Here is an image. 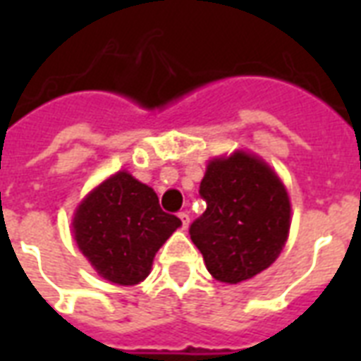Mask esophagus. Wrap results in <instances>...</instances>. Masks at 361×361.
Here are the masks:
<instances>
[{"label":"esophagus","mask_w":361,"mask_h":361,"mask_svg":"<svg viewBox=\"0 0 361 361\" xmlns=\"http://www.w3.org/2000/svg\"><path fill=\"white\" fill-rule=\"evenodd\" d=\"M178 217H180V221H181V228H187V226H189V223H191L189 215H187L185 212H181V214H178Z\"/></svg>","instance_id":"obj_1"}]
</instances>
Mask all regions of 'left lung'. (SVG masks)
I'll return each mask as SVG.
<instances>
[{
	"mask_svg": "<svg viewBox=\"0 0 361 361\" xmlns=\"http://www.w3.org/2000/svg\"><path fill=\"white\" fill-rule=\"evenodd\" d=\"M198 192L206 212L189 234L215 279L236 285L275 262L288 238L290 200L262 159L234 152L209 161Z\"/></svg>",
	"mask_w": 361,
	"mask_h": 361,
	"instance_id": "left-lung-1",
	"label": "left lung"
}]
</instances>
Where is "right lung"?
Returning <instances> with one entry per match:
<instances>
[{
	"label": "right lung",
	"mask_w": 361,
	"mask_h": 361,
	"mask_svg": "<svg viewBox=\"0 0 361 361\" xmlns=\"http://www.w3.org/2000/svg\"><path fill=\"white\" fill-rule=\"evenodd\" d=\"M181 225L164 214L152 187L116 172L76 208L73 232L82 255L103 279L138 285L149 275L159 247Z\"/></svg>",
	"instance_id": "right-lung-1"
}]
</instances>
